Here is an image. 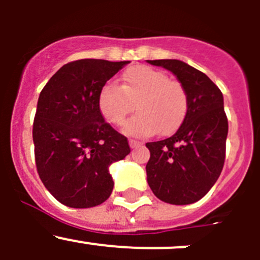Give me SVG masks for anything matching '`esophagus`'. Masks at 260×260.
<instances>
[{
    "label": "esophagus",
    "instance_id": "obj_1",
    "mask_svg": "<svg viewBox=\"0 0 260 260\" xmlns=\"http://www.w3.org/2000/svg\"><path fill=\"white\" fill-rule=\"evenodd\" d=\"M142 145V142H140V141L137 140H129V146L131 148H136V147H140Z\"/></svg>",
    "mask_w": 260,
    "mask_h": 260
}]
</instances>
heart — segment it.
Listing matches in <instances>:
<instances>
[{"label":"heart","mask_w":260,"mask_h":260,"mask_svg":"<svg viewBox=\"0 0 260 260\" xmlns=\"http://www.w3.org/2000/svg\"><path fill=\"white\" fill-rule=\"evenodd\" d=\"M138 113L124 124V132L149 136L158 131L170 135L187 112V94L182 84L169 79L161 70L135 65L123 73L122 84L107 83L98 94V107L109 123L119 125L135 109Z\"/></svg>","instance_id":"heart-1"}]
</instances>
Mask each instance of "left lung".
<instances>
[{"label": "left lung", "mask_w": 260, "mask_h": 260, "mask_svg": "<svg viewBox=\"0 0 260 260\" xmlns=\"http://www.w3.org/2000/svg\"><path fill=\"white\" fill-rule=\"evenodd\" d=\"M176 75L187 94V112L166 140L146 143L147 182L165 203L187 205L209 192L225 162L228 118L220 89L200 70L180 60H147Z\"/></svg>", "instance_id": "left-lung-1"}]
</instances>
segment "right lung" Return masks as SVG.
Listing matches in <instances>:
<instances>
[{"label": "right lung", "instance_id": "obj_1", "mask_svg": "<svg viewBox=\"0 0 260 260\" xmlns=\"http://www.w3.org/2000/svg\"><path fill=\"white\" fill-rule=\"evenodd\" d=\"M128 62L75 60L60 68L41 90L32 125L36 170L62 205L91 208L111 196L109 166L131 148L127 137L104 120L98 94Z\"/></svg>", "mask_w": 260, "mask_h": 260}]
</instances>
